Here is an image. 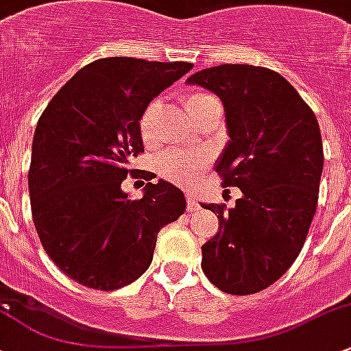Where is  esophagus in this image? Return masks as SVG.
Segmentation results:
<instances>
[{
	"instance_id": "34e87169",
	"label": "esophagus",
	"mask_w": 351,
	"mask_h": 351,
	"mask_svg": "<svg viewBox=\"0 0 351 351\" xmlns=\"http://www.w3.org/2000/svg\"><path fill=\"white\" fill-rule=\"evenodd\" d=\"M186 208L190 210H195V208H198V202H197V198L193 197V193H191V191H186Z\"/></svg>"
}]
</instances>
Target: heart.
<instances>
[{
  "label": "heart",
  "instance_id": "obj_1",
  "mask_svg": "<svg viewBox=\"0 0 351 351\" xmlns=\"http://www.w3.org/2000/svg\"><path fill=\"white\" fill-rule=\"evenodd\" d=\"M219 102V99L213 94L208 92H190L186 95L183 104L193 119H197L198 114L205 109L206 104L210 102ZM160 109V102L151 101L146 106L145 110L141 112L139 117V136H141L143 143L149 145L154 141V136H156V114ZM206 160L204 156H198V154H186L183 151H168L163 156L158 160V171L163 176L165 180L171 183H178V185H186V183L193 182L198 175L205 169Z\"/></svg>",
  "mask_w": 351,
  "mask_h": 351
}]
</instances>
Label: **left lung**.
Listing matches in <instances>:
<instances>
[{
  "instance_id": "obj_1",
  "label": "left lung",
  "mask_w": 351,
  "mask_h": 351,
  "mask_svg": "<svg viewBox=\"0 0 351 351\" xmlns=\"http://www.w3.org/2000/svg\"><path fill=\"white\" fill-rule=\"evenodd\" d=\"M186 82L222 99L230 141L217 171L223 186L242 191L234 208L204 205L219 213V232L202 245V269L223 293H259L296 261L315 217L323 171L318 121L271 69L223 64Z\"/></svg>"
}]
</instances>
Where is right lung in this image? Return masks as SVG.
I'll return each mask as SVG.
<instances>
[{
	"instance_id": "1",
	"label": "right lung",
	"mask_w": 351,
	"mask_h": 351,
	"mask_svg": "<svg viewBox=\"0 0 351 351\" xmlns=\"http://www.w3.org/2000/svg\"><path fill=\"white\" fill-rule=\"evenodd\" d=\"M190 62L99 58L49 102L33 136L28 190L36 234L64 274L114 291L134 282L153 261L158 232L185 212V195L151 175L145 195L120 190L129 160L145 153L139 117ZM145 185V183H143Z\"/></svg>"
}]
</instances>
